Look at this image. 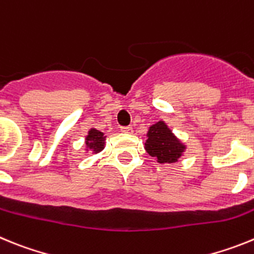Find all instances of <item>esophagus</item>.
<instances>
[{
  "label": "esophagus",
  "instance_id": "34e87169",
  "mask_svg": "<svg viewBox=\"0 0 254 254\" xmlns=\"http://www.w3.org/2000/svg\"><path fill=\"white\" fill-rule=\"evenodd\" d=\"M121 131H122L123 133H127V134L133 133V128H132L131 126H127V127H122V128H121Z\"/></svg>",
  "mask_w": 254,
  "mask_h": 254
}]
</instances>
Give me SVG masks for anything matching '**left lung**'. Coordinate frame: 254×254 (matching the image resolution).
Here are the masks:
<instances>
[{
  "label": "left lung",
  "mask_w": 254,
  "mask_h": 254,
  "mask_svg": "<svg viewBox=\"0 0 254 254\" xmlns=\"http://www.w3.org/2000/svg\"><path fill=\"white\" fill-rule=\"evenodd\" d=\"M145 150L160 164L178 161L186 150V145L177 138L164 121H159L147 131Z\"/></svg>",
  "instance_id": "1"
}]
</instances>
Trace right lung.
Wrapping results in <instances>:
<instances>
[{
    "label": "right lung",
    "mask_w": 254,
    "mask_h": 254,
    "mask_svg": "<svg viewBox=\"0 0 254 254\" xmlns=\"http://www.w3.org/2000/svg\"><path fill=\"white\" fill-rule=\"evenodd\" d=\"M85 143H86V151L91 150L94 154L102 151L104 149L105 145V136L103 132L98 131L96 128H90V131L87 132V136L85 138Z\"/></svg>",
    "instance_id": "right-lung-1"
}]
</instances>
